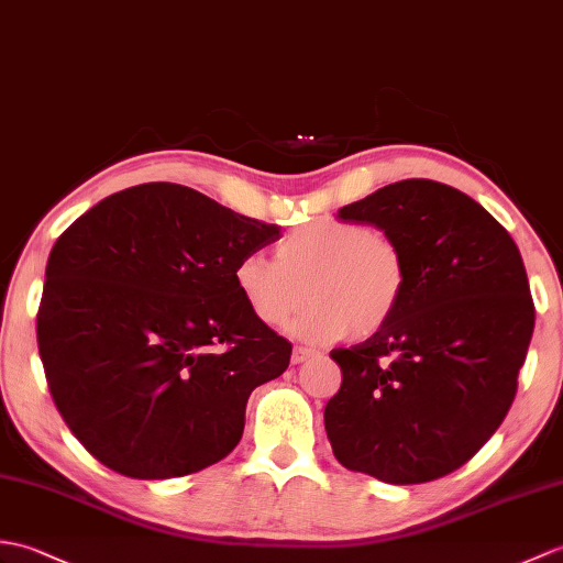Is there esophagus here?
Masks as SVG:
<instances>
[{
    "label": "esophagus",
    "instance_id": "1",
    "mask_svg": "<svg viewBox=\"0 0 563 563\" xmlns=\"http://www.w3.org/2000/svg\"><path fill=\"white\" fill-rule=\"evenodd\" d=\"M309 357H313V350H309V347H295L292 350V364H302V362H307Z\"/></svg>",
    "mask_w": 563,
    "mask_h": 563
}]
</instances>
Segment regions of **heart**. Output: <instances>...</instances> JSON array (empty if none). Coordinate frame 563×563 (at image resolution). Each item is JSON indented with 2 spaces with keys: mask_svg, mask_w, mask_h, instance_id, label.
<instances>
[{
  "mask_svg": "<svg viewBox=\"0 0 563 563\" xmlns=\"http://www.w3.org/2000/svg\"><path fill=\"white\" fill-rule=\"evenodd\" d=\"M232 278L246 309L271 329L290 319L307 297L290 333L311 345L378 333L408 290V266L396 240L364 222L333 218L285 234L276 258L244 254Z\"/></svg>",
  "mask_w": 563,
  "mask_h": 563,
  "instance_id": "b5f03b06",
  "label": "heart"
}]
</instances>
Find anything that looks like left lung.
Segmentation results:
<instances>
[{
	"mask_svg": "<svg viewBox=\"0 0 563 563\" xmlns=\"http://www.w3.org/2000/svg\"><path fill=\"white\" fill-rule=\"evenodd\" d=\"M396 240L408 290L386 329L331 357L341 390L323 424L338 463L388 485L459 470L511 408L534 329L516 242L467 194L402 179L343 206Z\"/></svg>",
	"mask_w": 563,
	"mask_h": 563,
	"instance_id": "1",
	"label": "left lung"
}]
</instances>
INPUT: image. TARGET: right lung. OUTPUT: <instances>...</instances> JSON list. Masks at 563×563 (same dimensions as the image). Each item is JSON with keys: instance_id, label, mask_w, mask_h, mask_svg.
Wrapping results in <instances>:
<instances>
[{"instance_id": "obj_1", "label": "right lung", "mask_w": 563, "mask_h": 563, "mask_svg": "<svg viewBox=\"0 0 563 563\" xmlns=\"http://www.w3.org/2000/svg\"><path fill=\"white\" fill-rule=\"evenodd\" d=\"M280 240L201 191H117L47 258L37 350L71 434L134 479L199 473L238 446L252 390L292 345L254 319L234 264Z\"/></svg>"}]
</instances>
